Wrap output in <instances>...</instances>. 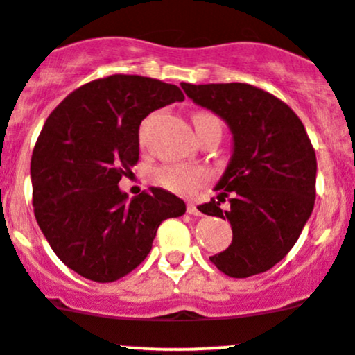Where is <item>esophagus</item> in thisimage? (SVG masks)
I'll return each mask as SVG.
<instances>
[{"label": "esophagus", "instance_id": "esophagus-1", "mask_svg": "<svg viewBox=\"0 0 355 355\" xmlns=\"http://www.w3.org/2000/svg\"><path fill=\"white\" fill-rule=\"evenodd\" d=\"M187 214L201 215V211H200V208L196 207V203H193V201H189V203H187Z\"/></svg>", "mask_w": 355, "mask_h": 355}]
</instances>
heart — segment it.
<instances>
[{
    "mask_svg": "<svg viewBox=\"0 0 355 355\" xmlns=\"http://www.w3.org/2000/svg\"><path fill=\"white\" fill-rule=\"evenodd\" d=\"M207 114H198L196 117H205ZM144 131V129H141ZM207 178V173L200 168L193 166H164L155 171V182L173 193L189 194L196 191Z\"/></svg>",
    "mask_w": 355,
    "mask_h": 355,
    "instance_id": "b5f03b06",
    "label": "heart"
}]
</instances>
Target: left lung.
Returning <instances> with one entry per match:
<instances>
[{"instance_id": "obj_1", "label": "left lung", "mask_w": 355, "mask_h": 355, "mask_svg": "<svg viewBox=\"0 0 355 355\" xmlns=\"http://www.w3.org/2000/svg\"><path fill=\"white\" fill-rule=\"evenodd\" d=\"M187 98L214 112L231 131L233 150L200 211L227 218L233 241L211 263L234 278L280 263L300 238L315 203L317 159L303 122L286 103L248 84H182ZM227 197L230 208L220 201Z\"/></svg>"}]
</instances>
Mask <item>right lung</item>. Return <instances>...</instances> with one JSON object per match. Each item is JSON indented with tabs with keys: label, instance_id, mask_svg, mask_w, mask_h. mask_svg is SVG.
I'll return each mask as SVG.
<instances>
[{
	"label": "right lung",
	"instance_id": "obj_1",
	"mask_svg": "<svg viewBox=\"0 0 355 355\" xmlns=\"http://www.w3.org/2000/svg\"><path fill=\"white\" fill-rule=\"evenodd\" d=\"M175 101H184L177 85L112 75L73 91L49 115L31 157L35 217L80 277L119 280L147 257L159 224L185 214L166 189L129 198L119 187L138 161L141 121Z\"/></svg>",
	"mask_w": 355,
	"mask_h": 355
}]
</instances>
